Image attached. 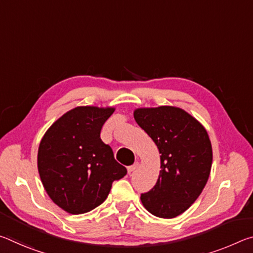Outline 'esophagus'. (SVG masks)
Returning <instances> with one entry per match:
<instances>
[{
	"label": "esophagus",
	"instance_id": "1",
	"mask_svg": "<svg viewBox=\"0 0 253 253\" xmlns=\"http://www.w3.org/2000/svg\"><path fill=\"white\" fill-rule=\"evenodd\" d=\"M138 163H135V164H132V165H130V166H128V168H127V170H128V173H129V174H131L132 172H134V170L137 169V168H138Z\"/></svg>",
	"mask_w": 253,
	"mask_h": 253
}]
</instances>
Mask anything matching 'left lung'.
Here are the masks:
<instances>
[{
  "instance_id": "8db88e82",
  "label": "left lung",
  "mask_w": 253,
  "mask_h": 253,
  "mask_svg": "<svg viewBox=\"0 0 253 253\" xmlns=\"http://www.w3.org/2000/svg\"><path fill=\"white\" fill-rule=\"evenodd\" d=\"M134 117L161 154L160 176L140 200L154 215L172 219L195 202L208 182L212 166L209 135L195 118L176 107L136 109Z\"/></svg>"
}]
</instances>
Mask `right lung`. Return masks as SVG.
Returning <instances> with one entry per match:
<instances>
[{"label":"right lung","instance_id":"obj_1","mask_svg":"<svg viewBox=\"0 0 253 253\" xmlns=\"http://www.w3.org/2000/svg\"><path fill=\"white\" fill-rule=\"evenodd\" d=\"M114 108L77 107L60 117L42 138L38 169L46 193L71 214L89 212L127 174L100 131Z\"/></svg>","mask_w":253,"mask_h":253}]
</instances>
